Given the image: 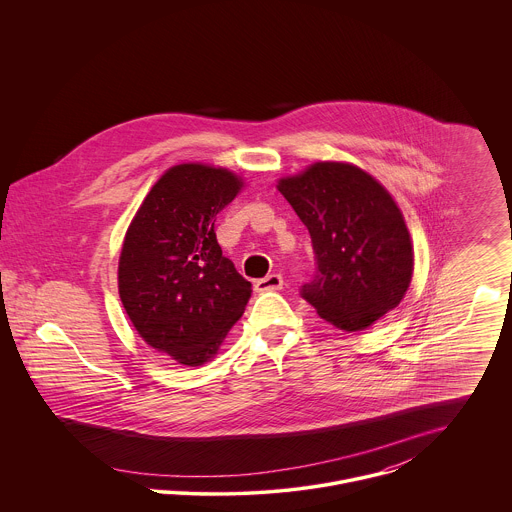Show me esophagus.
<instances>
[{
  "mask_svg": "<svg viewBox=\"0 0 512 512\" xmlns=\"http://www.w3.org/2000/svg\"><path fill=\"white\" fill-rule=\"evenodd\" d=\"M282 288H284V278L280 274H270L262 280H256V284H254V290L258 293L278 292Z\"/></svg>",
  "mask_w": 512,
  "mask_h": 512,
  "instance_id": "obj_1",
  "label": "esophagus"
}]
</instances>
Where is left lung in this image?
<instances>
[{
  "mask_svg": "<svg viewBox=\"0 0 512 512\" xmlns=\"http://www.w3.org/2000/svg\"><path fill=\"white\" fill-rule=\"evenodd\" d=\"M276 187L309 230L317 274L301 295L321 319L363 331L404 299L414 246L380 181L347 161H315Z\"/></svg>",
  "mask_w": 512,
  "mask_h": 512,
  "instance_id": "8db88e82",
  "label": "left lung"
}]
</instances>
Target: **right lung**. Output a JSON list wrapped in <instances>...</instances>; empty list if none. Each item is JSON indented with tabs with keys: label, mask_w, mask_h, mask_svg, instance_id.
I'll use <instances>...</instances> for the list:
<instances>
[{
	"label": "right lung",
	"mask_w": 512,
	"mask_h": 512,
	"mask_svg": "<svg viewBox=\"0 0 512 512\" xmlns=\"http://www.w3.org/2000/svg\"><path fill=\"white\" fill-rule=\"evenodd\" d=\"M242 187L226 167L173 165L126 230L122 305L147 345L179 365L209 363L246 309L252 284L222 256L215 232L217 215Z\"/></svg>",
	"instance_id": "obj_1"
}]
</instances>
